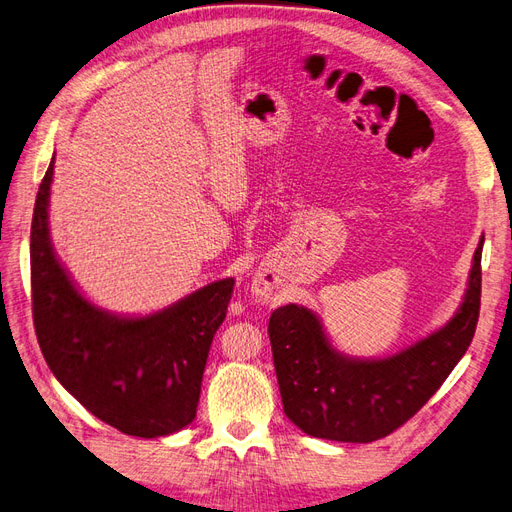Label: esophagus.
Here are the masks:
<instances>
[{"label":"esophagus","instance_id":"esophagus-1","mask_svg":"<svg viewBox=\"0 0 512 512\" xmlns=\"http://www.w3.org/2000/svg\"><path fill=\"white\" fill-rule=\"evenodd\" d=\"M274 291V283L272 280H266V278H259L255 283V295H259L261 300H266L268 295Z\"/></svg>","mask_w":512,"mask_h":512}]
</instances>
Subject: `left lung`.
<instances>
[{
  "label": "left lung",
  "mask_w": 512,
  "mask_h": 512,
  "mask_svg": "<svg viewBox=\"0 0 512 512\" xmlns=\"http://www.w3.org/2000/svg\"><path fill=\"white\" fill-rule=\"evenodd\" d=\"M481 253H474L464 304L432 336L385 359L338 353L312 310L272 312L268 334L285 415L302 432L338 442H372L402 427L447 381L474 338L481 310Z\"/></svg>",
  "instance_id": "left-lung-1"
}]
</instances>
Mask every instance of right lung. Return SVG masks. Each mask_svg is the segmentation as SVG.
<instances>
[{"instance_id":"obj_1","label":"right lung","mask_w":512,"mask_h":512,"mask_svg":"<svg viewBox=\"0 0 512 512\" xmlns=\"http://www.w3.org/2000/svg\"><path fill=\"white\" fill-rule=\"evenodd\" d=\"M55 157L31 221V304L38 344L57 381L97 419L138 438L183 430L195 419L210 344L227 315L234 278L140 319L114 317L72 285L48 238Z\"/></svg>"}]
</instances>
